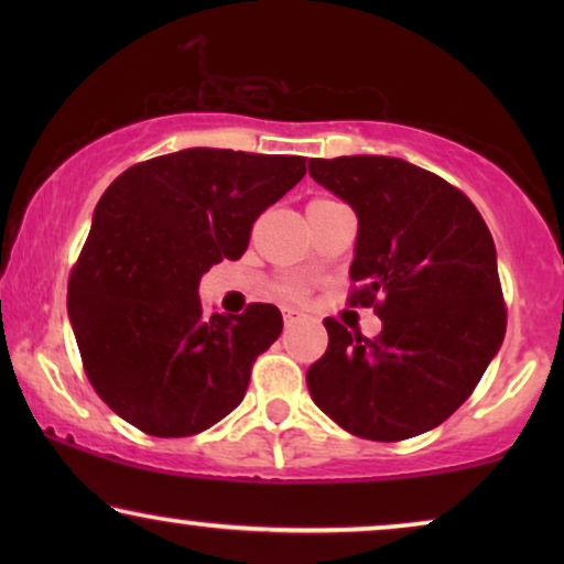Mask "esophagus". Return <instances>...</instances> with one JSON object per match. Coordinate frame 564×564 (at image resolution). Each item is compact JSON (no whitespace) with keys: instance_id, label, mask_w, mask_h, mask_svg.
I'll return each instance as SVG.
<instances>
[{"instance_id":"esophagus-1","label":"esophagus","mask_w":564,"mask_h":564,"mask_svg":"<svg viewBox=\"0 0 564 564\" xmlns=\"http://www.w3.org/2000/svg\"><path fill=\"white\" fill-rule=\"evenodd\" d=\"M282 313H284V326H292V323L303 321V313L295 311V307H284Z\"/></svg>"}]
</instances>
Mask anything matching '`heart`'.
Returning <instances> with one entry per match:
<instances>
[{"label": "heart", "instance_id": "obj_1", "mask_svg": "<svg viewBox=\"0 0 564 564\" xmlns=\"http://www.w3.org/2000/svg\"><path fill=\"white\" fill-rule=\"evenodd\" d=\"M326 203H330V199L318 197V199H311L307 205H326ZM280 295L284 300H303L307 295V284L305 282H284L280 288Z\"/></svg>", "mask_w": 564, "mask_h": 564}]
</instances>
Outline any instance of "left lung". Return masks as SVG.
I'll use <instances>...</instances> for the list:
<instances>
[{"mask_svg": "<svg viewBox=\"0 0 564 564\" xmlns=\"http://www.w3.org/2000/svg\"><path fill=\"white\" fill-rule=\"evenodd\" d=\"M311 176L357 213L349 305L375 307L382 330L323 321L307 390L354 436H419L473 395L503 344L496 243L465 192L403 159H313Z\"/></svg>", "mask_w": 564, "mask_h": 564, "instance_id": "1", "label": "left lung"}]
</instances>
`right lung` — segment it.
<instances>
[{"instance_id":"add662e5","label":"right lung","mask_w":564,"mask_h":564,"mask_svg":"<svg viewBox=\"0 0 564 564\" xmlns=\"http://www.w3.org/2000/svg\"><path fill=\"white\" fill-rule=\"evenodd\" d=\"M303 176V156L187 149L105 189L68 274V318L91 388L130 426L192 436L241 403L282 313L251 303L207 318L199 276L241 259L259 215Z\"/></svg>"}]
</instances>
